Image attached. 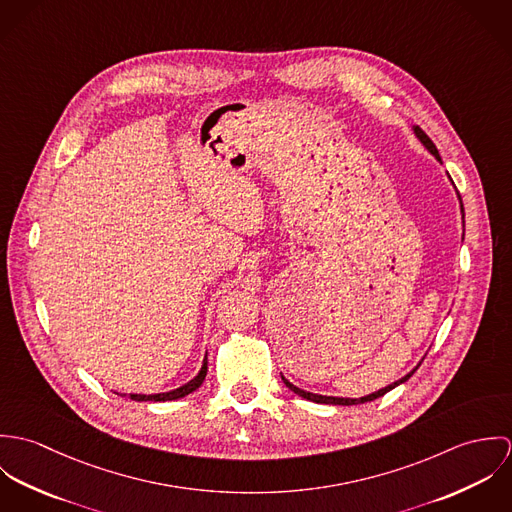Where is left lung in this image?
Wrapping results in <instances>:
<instances>
[{
    "mask_svg": "<svg viewBox=\"0 0 512 512\" xmlns=\"http://www.w3.org/2000/svg\"><path fill=\"white\" fill-rule=\"evenodd\" d=\"M412 130H414V134H416V138L422 142V146L426 147L436 159H438L439 163H441V157H439L438 147L434 146V142L426 136V132L420 128V126H412ZM459 197V195H457ZM459 207H461V219H465V213H463V203H461V199H459ZM420 366V365H418ZM416 366V368H418ZM416 368H412L406 376H402L400 380H396V382H392V384H388V386H384V388H380V390H376V392H372V394H366V396H361V398H343V396H323V394H313V392H307V390H301V388H297L295 384H292L286 376H282V380H284V384L295 392L297 396H301V398H305V400H311V402H317V404H333V406H355V404H365V402H372V400H376V398H380V396H384L386 392H390L392 388H396L398 384H402V382H406L414 372H416Z\"/></svg>",
    "mask_w": 512,
    "mask_h": 512,
    "instance_id": "left-lung-1",
    "label": "left lung"
}]
</instances>
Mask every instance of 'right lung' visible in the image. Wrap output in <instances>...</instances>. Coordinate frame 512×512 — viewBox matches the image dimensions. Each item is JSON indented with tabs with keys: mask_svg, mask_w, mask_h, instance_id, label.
<instances>
[{
	"mask_svg": "<svg viewBox=\"0 0 512 512\" xmlns=\"http://www.w3.org/2000/svg\"><path fill=\"white\" fill-rule=\"evenodd\" d=\"M205 376H207V357H205V361H203L201 370L197 372V376H195V378H191L187 384H183V386L175 388V390L159 392V394H120V396H126V398L136 400V402H169V400H177V398H183V396H187V394L195 392V390L203 384ZM116 394H118V392H116Z\"/></svg>",
	"mask_w": 512,
	"mask_h": 512,
	"instance_id": "add662e5",
	"label": "right lung"
}]
</instances>
